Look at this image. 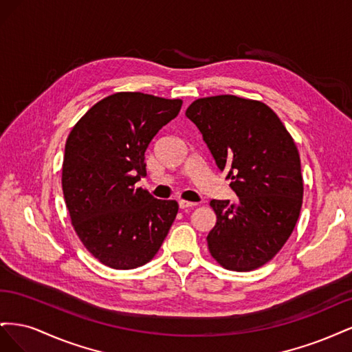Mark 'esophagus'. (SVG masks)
I'll return each mask as SVG.
<instances>
[{"mask_svg": "<svg viewBox=\"0 0 352 352\" xmlns=\"http://www.w3.org/2000/svg\"><path fill=\"white\" fill-rule=\"evenodd\" d=\"M198 206V202H190V201H185V199H180L179 201V207L185 210V208H194Z\"/></svg>", "mask_w": 352, "mask_h": 352, "instance_id": "esophagus-1", "label": "esophagus"}]
</instances>
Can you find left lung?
I'll use <instances>...</instances> for the list:
<instances>
[{
    "label": "left lung",
    "instance_id": "1",
    "mask_svg": "<svg viewBox=\"0 0 352 352\" xmlns=\"http://www.w3.org/2000/svg\"><path fill=\"white\" fill-rule=\"evenodd\" d=\"M197 124L238 201L211 199L217 221L207 236L221 267L251 272L278 254L300 217L304 184L298 148L269 105L236 95L195 100Z\"/></svg>",
    "mask_w": 352,
    "mask_h": 352
}]
</instances>
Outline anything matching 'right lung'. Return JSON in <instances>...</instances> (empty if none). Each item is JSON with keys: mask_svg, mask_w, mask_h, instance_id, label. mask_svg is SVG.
<instances>
[{"mask_svg": "<svg viewBox=\"0 0 352 352\" xmlns=\"http://www.w3.org/2000/svg\"><path fill=\"white\" fill-rule=\"evenodd\" d=\"M180 107L182 100L117 92L92 105L69 133L61 185L72 225L111 269L151 261L177 214L175 199H157L135 184L146 175L148 145Z\"/></svg>", "mask_w": 352, "mask_h": 352, "instance_id": "right-lung-1", "label": "right lung"}]
</instances>
